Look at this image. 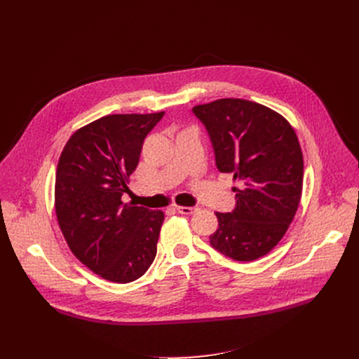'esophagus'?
<instances>
[{
  "label": "esophagus",
  "mask_w": 359,
  "mask_h": 359,
  "mask_svg": "<svg viewBox=\"0 0 359 359\" xmlns=\"http://www.w3.org/2000/svg\"><path fill=\"white\" fill-rule=\"evenodd\" d=\"M176 210L179 214H183V215H192L198 211L196 206H176Z\"/></svg>",
  "instance_id": "esophagus-1"
}]
</instances>
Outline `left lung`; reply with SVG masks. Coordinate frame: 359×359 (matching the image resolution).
I'll use <instances>...</instances> for the list:
<instances>
[{
  "label": "left lung",
  "mask_w": 359,
  "mask_h": 359,
  "mask_svg": "<svg viewBox=\"0 0 359 359\" xmlns=\"http://www.w3.org/2000/svg\"><path fill=\"white\" fill-rule=\"evenodd\" d=\"M211 138L221 173L238 182L233 212H215L211 246L237 262L268 255L287 233L303 191V153L294 128L275 110L243 99L194 109Z\"/></svg>",
  "instance_id": "obj_1"
}]
</instances>
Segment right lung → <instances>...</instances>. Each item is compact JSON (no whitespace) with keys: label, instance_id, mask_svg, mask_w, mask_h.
<instances>
[{"label":"right lung","instance_id":"1","mask_svg":"<svg viewBox=\"0 0 359 359\" xmlns=\"http://www.w3.org/2000/svg\"><path fill=\"white\" fill-rule=\"evenodd\" d=\"M164 111L107 115L79 130L64 147L55 179V211L68 248L99 276L128 284L157 255L163 211L123 203L130 194L148 132Z\"/></svg>","mask_w":359,"mask_h":359}]
</instances>
